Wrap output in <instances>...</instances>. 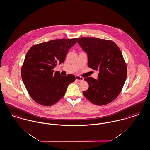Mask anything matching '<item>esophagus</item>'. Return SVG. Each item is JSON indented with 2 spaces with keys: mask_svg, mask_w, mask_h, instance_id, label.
<instances>
[{
  "mask_svg": "<svg viewBox=\"0 0 150 150\" xmlns=\"http://www.w3.org/2000/svg\"><path fill=\"white\" fill-rule=\"evenodd\" d=\"M76 80L77 81H81L83 80V78L79 76H76Z\"/></svg>",
  "mask_w": 150,
  "mask_h": 150,
  "instance_id": "34e87169",
  "label": "esophagus"
}]
</instances>
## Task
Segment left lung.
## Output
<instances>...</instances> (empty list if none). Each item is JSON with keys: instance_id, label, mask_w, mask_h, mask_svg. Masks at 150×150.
Returning <instances> with one entry per match:
<instances>
[{"instance_id": "1", "label": "left lung", "mask_w": 150, "mask_h": 150, "mask_svg": "<svg viewBox=\"0 0 150 150\" xmlns=\"http://www.w3.org/2000/svg\"><path fill=\"white\" fill-rule=\"evenodd\" d=\"M77 42L88 54V67L99 70L97 80L84 79L89 88L83 92V95L97 105L109 104L120 94L127 78V65L121 50L110 40L82 37Z\"/></svg>"}]
</instances>
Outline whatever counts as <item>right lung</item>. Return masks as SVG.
Here are the masks:
<instances>
[{
	"label": "right lung",
	"mask_w": 150,
	"mask_h": 150,
	"mask_svg": "<svg viewBox=\"0 0 150 150\" xmlns=\"http://www.w3.org/2000/svg\"><path fill=\"white\" fill-rule=\"evenodd\" d=\"M77 38L58 39L33 46L27 52L21 76L27 92L38 104L51 106L65 95L69 85L74 81L73 74L62 76L54 68L64 63L69 49Z\"/></svg>",
	"instance_id": "add662e5"
}]
</instances>
